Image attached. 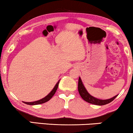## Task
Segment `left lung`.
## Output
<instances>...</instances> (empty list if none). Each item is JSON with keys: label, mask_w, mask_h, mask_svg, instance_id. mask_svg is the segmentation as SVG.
<instances>
[{"label": "left lung", "mask_w": 133, "mask_h": 133, "mask_svg": "<svg viewBox=\"0 0 133 133\" xmlns=\"http://www.w3.org/2000/svg\"><path fill=\"white\" fill-rule=\"evenodd\" d=\"M78 91L81 95V97L85 101L87 102L92 103L94 105H104L108 103L111 102L115 98L117 97V96H114L112 98H111L110 99H107V100H101L97 99V98L94 97L93 96H91L90 94L87 92L86 89H85V87L83 86L81 78L79 77V82H78Z\"/></svg>", "instance_id": "obj_1"}]
</instances>
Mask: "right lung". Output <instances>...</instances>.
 <instances>
[{"label":"right lung","instance_id":"right-lung-1","mask_svg":"<svg viewBox=\"0 0 133 133\" xmlns=\"http://www.w3.org/2000/svg\"><path fill=\"white\" fill-rule=\"evenodd\" d=\"M59 81L57 83H56V85H55V87H54V88L52 89V90L50 92V93H49L48 95L46 96V97L43 98V99H42L37 101L32 102H23L24 103H26V104H27V105H39V104H42V103L50 101V100L52 98V96L54 95V94L56 93V91H57V90L58 86H59Z\"/></svg>","mask_w":133,"mask_h":133}]
</instances>
